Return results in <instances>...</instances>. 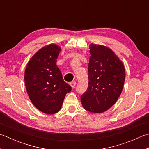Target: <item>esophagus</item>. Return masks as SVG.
<instances>
[{
  "label": "esophagus",
  "instance_id": "obj_1",
  "mask_svg": "<svg viewBox=\"0 0 149 149\" xmlns=\"http://www.w3.org/2000/svg\"><path fill=\"white\" fill-rule=\"evenodd\" d=\"M70 86H72V88H75V85H76V82H75V81H73V82L70 83Z\"/></svg>",
  "mask_w": 149,
  "mask_h": 149
}]
</instances>
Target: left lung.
<instances>
[{
  "instance_id": "obj_1",
  "label": "left lung",
  "mask_w": 149,
  "mask_h": 149,
  "mask_svg": "<svg viewBox=\"0 0 149 149\" xmlns=\"http://www.w3.org/2000/svg\"><path fill=\"white\" fill-rule=\"evenodd\" d=\"M88 68V86L81 100L86 110L103 113L118 101L123 90L125 69L122 61L111 49L90 45Z\"/></svg>"
}]
</instances>
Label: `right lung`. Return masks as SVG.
<instances>
[{
    "mask_svg": "<svg viewBox=\"0 0 149 149\" xmlns=\"http://www.w3.org/2000/svg\"><path fill=\"white\" fill-rule=\"evenodd\" d=\"M61 49L55 44L44 46L32 56L25 70L29 97L38 110L47 114L59 111L66 94L72 90L56 65Z\"/></svg>",
    "mask_w": 149,
    "mask_h": 149,
    "instance_id": "1",
    "label": "right lung"
}]
</instances>
